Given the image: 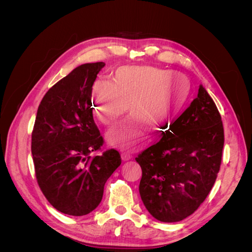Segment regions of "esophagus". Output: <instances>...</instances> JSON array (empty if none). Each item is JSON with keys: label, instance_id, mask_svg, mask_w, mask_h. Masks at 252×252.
Listing matches in <instances>:
<instances>
[{"label": "esophagus", "instance_id": "1", "mask_svg": "<svg viewBox=\"0 0 252 252\" xmlns=\"http://www.w3.org/2000/svg\"><path fill=\"white\" fill-rule=\"evenodd\" d=\"M121 157H122V159H123V161H129V159H131V156L127 154V152H123V154L121 155Z\"/></svg>", "mask_w": 252, "mask_h": 252}]
</instances>
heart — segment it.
Here are the masks:
<instances>
[{
  "label": "heart",
  "mask_w": 252,
  "mask_h": 252,
  "mask_svg": "<svg viewBox=\"0 0 252 252\" xmlns=\"http://www.w3.org/2000/svg\"><path fill=\"white\" fill-rule=\"evenodd\" d=\"M190 96L191 84L184 74L154 66H123L112 73L110 83L95 84L94 110L98 121L112 125L128 106L139 120L113 135L117 141L136 145L147 139L148 126L170 128L186 110Z\"/></svg>",
  "instance_id": "heart-1"
}]
</instances>
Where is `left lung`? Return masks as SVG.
Wrapping results in <instances>:
<instances>
[{"label":"left lung","instance_id":"1","mask_svg":"<svg viewBox=\"0 0 252 252\" xmlns=\"http://www.w3.org/2000/svg\"><path fill=\"white\" fill-rule=\"evenodd\" d=\"M169 129L135 158L142 168L141 199L150 215L164 223L186 219L205 201L217 180L224 146L220 114L203 85Z\"/></svg>","mask_w":252,"mask_h":252}]
</instances>
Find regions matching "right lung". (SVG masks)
<instances>
[{
    "label": "right lung",
    "mask_w": 252,
    "mask_h": 252,
    "mask_svg": "<svg viewBox=\"0 0 252 252\" xmlns=\"http://www.w3.org/2000/svg\"><path fill=\"white\" fill-rule=\"evenodd\" d=\"M105 63H87L55 84L37 108L32 135L35 177L43 194L68 216L88 215L121 165L119 151L93 157L104 140L91 108L93 85Z\"/></svg>",
    "instance_id": "right-lung-1"
}]
</instances>
